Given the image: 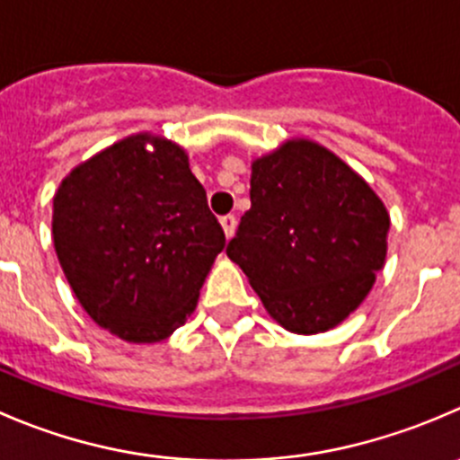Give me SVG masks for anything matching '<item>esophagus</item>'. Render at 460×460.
Returning <instances> with one entry per match:
<instances>
[{
    "label": "esophagus",
    "mask_w": 460,
    "mask_h": 460,
    "mask_svg": "<svg viewBox=\"0 0 460 460\" xmlns=\"http://www.w3.org/2000/svg\"><path fill=\"white\" fill-rule=\"evenodd\" d=\"M220 225H222V231H225L226 240H229L231 235L235 234V217L234 216H222Z\"/></svg>",
    "instance_id": "esophagus-1"
}]
</instances>
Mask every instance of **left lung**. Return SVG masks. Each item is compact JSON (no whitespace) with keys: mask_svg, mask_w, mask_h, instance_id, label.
I'll list each match as a JSON object with an SVG mask.
<instances>
[{"mask_svg":"<svg viewBox=\"0 0 460 460\" xmlns=\"http://www.w3.org/2000/svg\"><path fill=\"white\" fill-rule=\"evenodd\" d=\"M249 195L226 256L267 314L296 334L341 323L385 267V202L332 150L303 137L253 159Z\"/></svg>","mask_w":460,"mask_h":460,"instance_id":"left-lung-1","label":"left lung"}]
</instances>
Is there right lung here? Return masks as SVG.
I'll list each match as a JSON object with an SVG mask.
<instances>
[{"mask_svg":"<svg viewBox=\"0 0 460 460\" xmlns=\"http://www.w3.org/2000/svg\"><path fill=\"white\" fill-rule=\"evenodd\" d=\"M51 234L83 310L130 343L184 325L225 249L189 153L153 132L80 162L53 195Z\"/></svg>","mask_w":460,"mask_h":460,"instance_id":"obj_1","label":"right lung"}]
</instances>
